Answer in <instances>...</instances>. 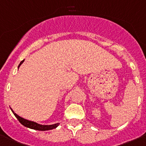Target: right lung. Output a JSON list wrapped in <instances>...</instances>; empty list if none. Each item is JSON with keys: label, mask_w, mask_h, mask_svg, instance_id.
<instances>
[{"label": "right lung", "mask_w": 146, "mask_h": 146, "mask_svg": "<svg viewBox=\"0 0 146 146\" xmlns=\"http://www.w3.org/2000/svg\"><path fill=\"white\" fill-rule=\"evenodd\" d=\"M24 62V60L21 61V63L19 64V67L21 65V64ZM11 111L13 112V113L14 114V115L16 116V118L19 120V121L23 125H24L25 127H29L31 129H34V130H41V131H44V130H52L54 128H56L58 125H59V123H56V124H53V125H40L38 124V123H35V122L33 121H30V120H26V119L23 118V117H20L16 113H15L13 112V110L11 109Z\"/></svg>", "instance_id": "right-lung-1"}]
</instances>
